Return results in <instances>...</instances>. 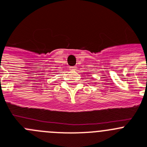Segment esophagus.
Instances as JSON below:
<instances>
[{"instance_id":"1","label":"esophagus","mask_w":147,"mask_h":147,"mask_svg":"<svg viewBox=\"0 0 147 147\" xmlns=\"http://www.w3.org/2000/svg\"><path fill=\"white\" fill-rule=\"evenodd\" d=\"M69 69H70V70H75V69H77V66H70Z\"/></svg>"}]
</instances>
